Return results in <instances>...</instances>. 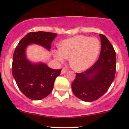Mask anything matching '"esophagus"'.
I'll use <instances>...</instances> for the list:
<instances>
[{
    "instance_id": "1",
    "label": "esophagus",
    "mask_w": 129,
    "mask_h": 129,
    "mask_svg": "<svg viewBox=\"0 0 129 129\" xmlns=\"http://www.w3.org/2000/svg\"><path fill=\"white\" fill-rule=\"evenodd\" d=\"M67 72V70L66 69H62V71H61V73H61L62 75H63V74L66 73Z\"/></svg>"
}]
</instances>
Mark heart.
Instances as JSON below:
<instances>
[{
	"mask_svg": "<svg viewBox=\"0 0 129 129\" xmlns=\"http://www.w3.org/2000/svg\"><path fill=\"white\" fill-rule=\"evenodd\" d=\"M101 43L97 38L76 36L60 43V48L53 51L54 58L63 62L70 57V64L76 71L88 69L96 60L100 51Z\"/></svg>",
	"mask_w": 129,
	"mask_h": 129,
	"instance_id": "obj_1",
	"label": "heart"
}]
</instances>
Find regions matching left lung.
Listing matches in <instances>:
<instances>
[{
	"label": "left lung",
	"mask_w": 129,
	"mask_h": 129,
	"mask_svg": "<svg viewBox=\"0 0 129 129\" xmlns=\"http://www.w3.org/2000/svg\"><path fill=\"white\" fill-rule=\"evenodd\" d=\"M101 50L98 60L83 73H76L72 84L73 93L80 100L92 102L106 93L116 73V53L110 41L100 34Z\"/></svg>",
	"instance_id": "1"
}]
</instances>
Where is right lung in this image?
I'll use <instances>...</instances> for the list:
<instances>
[{
	"mask_svg": "<svg viewBox=\"0 0 129 129\" xmlns=\"http://www.w3.org/2000/svg\"><path fill=\"white\" fill-rule=\"evenodd\" d=\"M56 36L57 34L50 32L29 33L20 40L14 50L13 76L19 90L30 100H41L49 95L61 69H52L42 62L32 63L26 57V47L35 44L50 51Z\"/></svg>",
	"mask_w": 129,
	"mask_h": 129,
	"instance_id": "right-lung-1",
	"label": "right lung"
}]
</instances>
